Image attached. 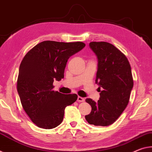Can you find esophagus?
<instances>
[{
    "label": "esophagus",
    "mask_w": 152,
    "mask_h": 152,
    "mask_svg": "<svg viewBox=\"0 0 152 152\" xmlns=\"http://www.w3.org/2000/svg\"><path fill=\"white\" fill-rule=\"evenodd\" d=\"M84 99L83 98H82V97H80V96H78L77 98V101L78 102H84Z\"/></svg>",
    "instance_id": "34e87169"
}]
</instances>
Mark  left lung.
<instances>
[{"mask_svg":"<svg viewBox=\"0 0 152 152\" xmlns=\"http://www.w3.org/2000/svg\"><path fill=\"white\" fill-rule=\"evenodd\" d=\"M89 46L98 61L96 83L99 86L100 97L97 102L90 98L86 99L91 111L85 117L90 125L108 126L116 121L129 104L133 87L131 65L125 54L108 42H91Z\"/></svg>","mask_w":152,"mask_h":152,"instance_id":"left-lung-1","label":"left lung"}]
</instances>
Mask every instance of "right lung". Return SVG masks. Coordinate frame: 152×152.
<instances>
[{
    "label": "right lung",
    "instance_id": "add662e5",
    "mask_svg": "<svg viewBox=\"0 0 152 152\" xmlns=\"http://www.w3.org/2000/svg\"><path fill=\"white\" fill-rule=\"evenodd\" d=\"M81 42H42L27 53L19 66L17 88L21 105L38 127L51 129L63 120L64 109L77 95L54 91L53 82L64 78L67 61L85 47Z\"/></svg>",
    "mask_w": 152,
    "mask_h": 152
}]
</instances>
